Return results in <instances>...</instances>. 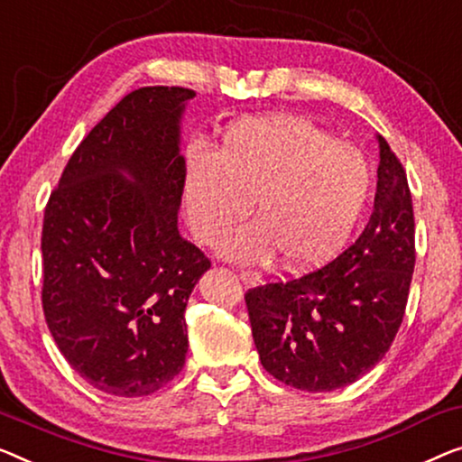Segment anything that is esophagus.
Masks as SVG:
<instances>
[{"label": "esophagus", "instance_id": "esophagus-1", "mask_svg": "<svg viewBox=\"0 0 462 462\" xmlns=\"http://www.w3.org/2000/svg\"><path fill=\"white\" fill-rule=\"evenodd\" d=\"M238 273H240V280H243L246 286H257L259 282H261V278H259V275L254 273V272H249V270H240Z\"/></svg>", "mask_w": 462, "mask_h": 462}]
</instances>
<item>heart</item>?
<instances>
[{
  "mask_svg": "<svg viewBox=\"0 0 462 462\" xmlns=\"http://www.w3.org/2000/svg\"><path fill=\"white\" fill-rule=\"evenodd\" d=\"M371 192L361 149L294 116L232 122L216 151H184L182 205L199 243L213 245L249 211L254 222L217 245L226 259L313 270L342 251Z\"/></svg>",
  "mask_w": 462,
  "mask_h": 462,
  "instance_id": "b5f03b06",
  "label": "heart"
}]
</instances>
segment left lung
<instances>
[{"instance_id":"8db88e82","label":"left lung","mask_w":462,"mask_h":462,"mask_svg":"<svg viewBox=\"0 0 462 462\" xmlns=\"http://www.w3.org/2000/svg\"><path fill=\"white\" fill-rule=\"evenodd\" d=\"M374 211L355 245L321 270L245 294L261 365L292 388L332 392L369 374L402 323L415 217L398 157L383 136Z\"/></svg>"}]
</instances>
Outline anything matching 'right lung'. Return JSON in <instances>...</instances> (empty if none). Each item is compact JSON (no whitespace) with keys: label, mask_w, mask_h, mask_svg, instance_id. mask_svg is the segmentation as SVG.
<instances>
[{"label":"right lung","mask_w":462,"mask_h":462,"mask_svg":"<svg viewBox=\"0 0 462 462\" xmlns=\"http://www.w3.org/2000/svg\"><path fill=\"white\" fill-rule=\"evenodd\" d=\"M192 97L128 93L74 151L45 209L47 328L70 367L112 396H147L187 359L184 311L211 265L178 232Z\"/></svg>","instance_id":"add662e5"}]
</instances>
